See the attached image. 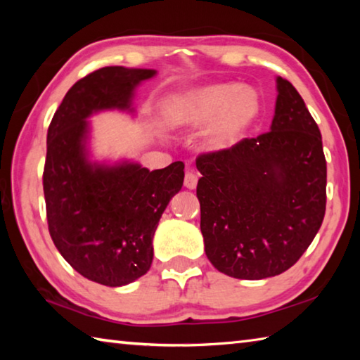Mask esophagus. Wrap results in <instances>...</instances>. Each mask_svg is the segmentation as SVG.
Wrapping results in <instances>:
<instances>
[{
	"mask_svg": "<svg viewBox=\"0 0 360 360\" xmlns=\"http://www.w3.org/2000/svg\"><path fill=\"white\" fill-rule=\"evenodd\" d=\"M197 182H198V176L195 172H192V169H188V172H186V178H184V186L187 188H195L197 187Z\"/></svg>",
	"mask_w": 360,
	"mask_h": 360,
	"instance_id": "esophagus-1",
	"label": "esophagus"
}]
</instances>
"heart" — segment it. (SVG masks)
Listing matches in <instances>:
<instances>
[{
  "label": "heart",
  "instance_id": "obj_1",
  "mask_svg": "<svg viewBox=\"0 0 360 360\" xmlns=\"http://www.w3.org/2000/svg\"><path fill=\"white\" fill-rule=\"evenodd\" d=\"M259 114V98L252 89L238 84H214L174 96L168 119L174 125L211 122L210 141L225 146L238 138Z\"/></svg>",
  "mask_w": 360,
  "mask_h": 360
}]
</instances>
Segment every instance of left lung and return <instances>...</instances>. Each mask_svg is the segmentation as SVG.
I'll use <instances>...</instances> for the list:
<instances>
[{
    "label": "left lung",
    "instance_id": "1",
    "mask_svg": "<svg viewBox=\"0 0 360 360\" xmlns=\"http://www.w3.org/2000/svg\"><path fill=\"white\" fill-rule=\"evenodd\" d=\"M270 131L197 158L206 257L224 275H281L311 245L326 214L319 127L294 85L276 77Z\"/></svg>",
    "mask_w": 360,
    "mask_h": 360
}]
</instances>
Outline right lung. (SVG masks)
Masks as SVG:
<instances>
[{"instance_id":"1","label":"right lung","mask_w":360,"mask_h":360,"mask_svg":"<svg viewBox=\"0 0 360 360\" xmlns=\"http://www.w3.org/2000/svg\"><path fill=\"white\" fill-rule=\"evenodd\" d=\"M155 70L105 66L72 85L47 130L44 186L49 233L84 278L109 288L149 271L158 221L184 182V163L149 172L135 162H90L89 117L131 112L135 89Z\"/></svg>"}]
</instances>
